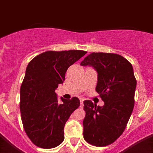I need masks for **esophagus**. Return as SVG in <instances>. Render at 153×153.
Masks as SVG:
<instances>
[{
	"label": "esophagus",
	"mask_w": 153,
	"mask_h": 153,
	"mask_svg": "<svg viewBox=\"0 0 153 153\" xmlns=\"http://www.w3.org/2000/svg\"><path fill=\"white\" fill-rule=\"evenodd\" d=\"M83 101H84V100L83 99H81L80 100V106L82 108L83 107Z\"/></svg>",
	"instance_id": "esophagus-1"
}]
</instances>
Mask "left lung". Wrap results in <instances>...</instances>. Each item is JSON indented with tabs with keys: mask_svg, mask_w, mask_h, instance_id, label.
I'll list each match as a JSON object with an SVG mask.
<instances>
[{
	"mask_svg": "<svg viewBox=\"0 0 153 153\" xmlns=\"http://www.w3.org/2000/svg\"><path fill=\"white\" fill-rule=\"evenodd\" d=\"M81 65L96 70V91L104 102L102 106L83 102V136L92 146H109L123 134L133 111L137 84L133 68L126 58L111 53H92Z\"/></svg>",
	"mask_w": 153,
	"mask_h": 153,
	"instance_id": "obj_1",
	"label": "left lung"
}]
</instances>
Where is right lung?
<instances>
[{"label":"right lung","mask_w":153,"mask_h":153,"mask_svg":"<svg viewBox=\"0 0 153 153\" xmlns=\"http://www.w3.org/2000/svg\"><path fill=\"white\" fill-rule=\"evenodd\" d=\"M86 51H46L29 63L20 88V110L23 128L33 144L42 149L55 148L65 139V123L80 106L77 97L61 98L55 92L65 80L71 65Z\"/></svg>","instance_id":"add662e5"}]
</instances>
